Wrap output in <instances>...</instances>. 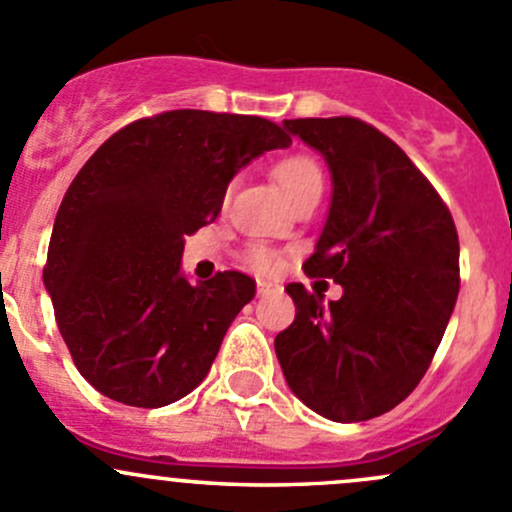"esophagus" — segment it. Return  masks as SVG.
<instances>
[{"label": "esophagus", "mask_w": 512, "mask_h": 512, "mask_svg": "<svg viewBox=\"0 0 512 512\" xmlns=\"http://www.w3.org/2000/svg\"><path fill=\"white\" fill-rule=\"evenodd\" d=\"M256 291H258V295H271V293L278 291V286H276V283L263 281V278H258V281H256Z\"/></svg>", "instance_id": "34e87169"}]
</instances>
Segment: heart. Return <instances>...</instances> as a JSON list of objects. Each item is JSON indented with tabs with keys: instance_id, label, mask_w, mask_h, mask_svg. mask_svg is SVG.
<instances>
[{
	"instance_id": "b5f03b06",
	"label": "heart",
	"mask_w": 512,
	"mask_h": 512,
	"mask_svg": "<svg viewBox=\"0 0 512 512\" xmlns=\"http://www.w3.org/2000/svg\"><path fill=\"white\" fill-rule=\"evenodd\" d=\"M273 175L283 184V189H286L293 202H298L305 194L318 192V189L323 192V172H320L318 162L308 155L286 157V160L278 162ZM249 261L254 263L258 271H271V268H276L278 258L273 251L254 246V249H249Z\"/></svg>"
}]
</instances>
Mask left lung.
<instances>
[{
	"mask_svg": "<svg viewBox=\"0 0 512 512\" xmlns=\"http://www.w3.org/2000/svg\"><path fill=\"white\" fill-rule=\"evenodd\" d=\"M325 157L333 175L328 221L303 263L333 278L323 303L288 283L295 320L276 355L295 397L325 419L367 421L414 392L453 313L458 234L444 199L407 152L357 118L283 120Z\"/></svg>",
	"mask_w": 512,
	"mask_h": 512,
	"instance_id": "8db88e82",
	"label": "left lung"
}]
</instances>
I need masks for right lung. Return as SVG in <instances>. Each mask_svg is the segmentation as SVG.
<instances>
[{"mask_svg": "<svg viewBox=\"0 0 512 512\" xmlns=\"http://www.w3.org/2000/svg\"><path fill=\"white\" fill-rule=\"evenodd\" d=\"M291 145L258 115L167 110L110 135L63 197L44 286L78 372L105 397L157 409L192 392L256 281L192 283L184 236L217 219L231 177Z\"/></svg>", "mask_w": 512, "mask_h": 512, "instance_id": "1", "label": "right lung"}]
</instances>
